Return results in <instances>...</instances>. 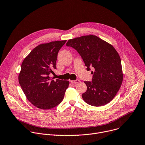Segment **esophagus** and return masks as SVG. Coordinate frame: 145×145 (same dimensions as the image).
<instances>
[{"label": "esophagus", "mask_w": 145, "mask_h": 145, "mask_svg": "<svg viewBox=\"0 0 145 145\" xmlns=\"http://www.w3.org/2000/svg\"><path fill=\"white\" fill-rule=\"evenodd\" d=\"M70 82L72 84H77L79 82H80V81L79 80H71Z\"/></svg>", "instance_id": "34e87169"}]
</instances>
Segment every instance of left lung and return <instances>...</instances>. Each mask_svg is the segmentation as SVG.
<instances>
[{"instance_id": "left-lung-1", "label": "left lung", "mask_w": 145, "mask_h": 145, "mask_svg": "<svg viewBox=\"0 0 145 145\" xmlns=\"http://www.w3.org/2000/svg\"><path fill=\"white\" fill-rule=\"evenodd\" d=\"M76 50L82 59L86 70L91 71V81H84L87 90L82 94L85 102L101 106L110 102L119 90L123 80L120 57L110 44L94 35L70 39L66 44Z\"/></svg>"}]
</instances>
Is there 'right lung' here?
<instances>
[{
	"label": "right lung",
	"mask_w": 145,
	"mask_h": 145,
	"mask_svg": "<svg viewBox=\"0 0 145 145\" xmlns=\"http://www.w3.org/2000/svg\"><path fill=\"white\" fill-rule=\"evenodd\" d=\"M67 40L40 44L24 59L19 82L28 100L41 109H50L63 100L69 82L50 77L56 69L57 54Z\"/></svg>",
	"instance_id": "obj_1"
}]
</instances>
